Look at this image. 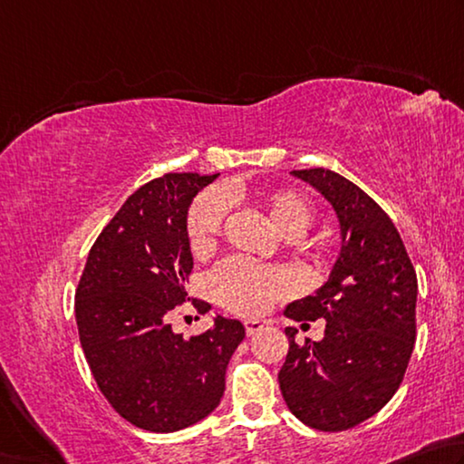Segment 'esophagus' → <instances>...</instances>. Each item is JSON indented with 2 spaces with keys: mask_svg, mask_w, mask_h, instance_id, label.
Instances as JSON below:
<instances>
[{
  "mask_svg": "<svg viewBox=\"0 0 464 464\" xmlns=\"http://www.w3.org/2000/svg\"><path fill=\"white\" fill-rule=\"evenodd\" d=\"M245 328H246V334H248V336L258 334V332L263 330V322H258V320H246V322H245Z\"/></svg>",
  "mask_w": 464,
  "mask_h": 464,
  "instance_id": "34e87169",
  "label": "esophagus"
}]
</instances>
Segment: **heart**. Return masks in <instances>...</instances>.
<instances>
[{
    "instance_id": "obj_1",
    "label": "heart",
    "mask_w": 464,
    "mask_h": 464,
    "mask_svg": "<svg viewBox=\"0 0 464 464\" xmlns=\"http://www.w3.org/2000/svg\"><path fill=\"white\" fill-rule=\"evenodd\" d=\"M271 224L283 237L297 238L312 226L315 209L305 195L294 189H258L253 191ZM226 216V201L218 193H201L187 211V242L195 256L206 255L214 246ZM211 295L226 310L240 315H258L273 304L289 297L295 291V275L285 266L258 265L242 256L224 258L211 269L208 277Z\"/></svg>"
}]
</instances>
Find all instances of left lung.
Listing matches in <instances>:
<instances>
[{"instance_id":"8db88e82","label":"left lung","mask_w":464,"mask_h":464,"mask_svg":"<svg viewBox=\"0 0 464 464\" xmlns=\"http://www.w3.org/2000/svg\"><path fill=\"white\" fill-rule=\"evenodd\" d=\"M334 206L343 250L315 295L287 305L295 322L326 320L320 343H295L279 371L287 408L305 426L343 432L383 408L400 389L416 343V269L403 240L379 203L328 169H302Z\"/></svg>"}]
</instances>
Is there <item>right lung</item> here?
Here are the masks:
<instances>
[{"mask_svg":"<svg viewBox=\"0 0 464 464\" xmlns=\"http://www.w3.org/2000/svg\"><path fill=\"white\" fill-rule=\"evenodd\" d=\"M216 177L167 173L130 195L89 250L75 291L79 340L97 387L149 432H175L214 411L245 338L238 320L219 314L214 328L189 338L169 324L193 269L187 208ZM193 307L209 310L206 302Z\"/></svg>","mask_w":464,"mask_h":464,"instance_id":"obj_1","label":"right lung"}]
</instances>
